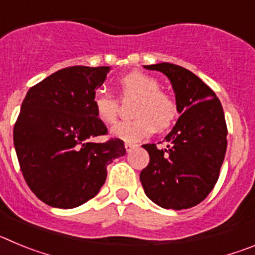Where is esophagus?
<instances>
[{"label": "esophagus", "mask_w": 255, "mask_h": 255, "mask_svg": "<svg viewBox=\"0 0 255 255\" xmlns=\"http://www.w3.org/2000/svg\"><path fill=\"white\" fill-rule=\"evenodd\" d=\"M136 147H138V144L129 143V141H128V143H125V148H126V152H128V153H130L132 149H135Z\"/></svg>", "instance_id": "1"}]
</instances>
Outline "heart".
<instances>
[{
	"label": "heart",
	"mask_w": 255,
	"mask_h": 255,
	"mask_svg": "<svg viewBox=\"0 0 255 255\" xmlns=\"http://www.w3.org/2000/svg\"><path fill=\"white\" fill-rule=\"evenodd\" d=\"M119 85L124 97L138 98L132 120H123L115 124L111 134L125 141H138L155 130L167 129L177 114L176 102L171 96L161 92L157 79L140 71L123 75ZM97 119L105 124H112L117 117L119 102L110 92L98 89L92 98Z\"/></svg>",
	"instance_id": "heart-1"
}]
</instances>
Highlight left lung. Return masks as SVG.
Listing matches in <instances>:
<instances>
[{
	"mask_svg": "<svg viewBox=\"0 0 255 255\" xmlns=\"http://www.w3.org/2000/svg\"><path fill=\"white\" fill-rule=\"evenodd\" d=\"M170 79L179 117L166 135L167 147L144 144L149 163L140 172L144 193L166 209H188L199 204L216 185L227 148L224 108L215 92L195 74L177 65L144 66Z\"/></svg>",
	"mask_w": 255,
	"mask_h": 255,
	"instance_id": "left-lung-1",
	"label": "left lung"
}]
</instances>
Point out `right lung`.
<instances>
[{"label": "right lung", "instance_id": "add662e5", "mask_svg": "<svg viewBox=\"0 0 255 255\" xmlns=\"http://www.w3.org/2000/svg\"><path fill=\"white\" fill-rule=\"evenodd\" d=\"M110 66L61 69L31 87L13 126V145L30 190L55 208L82 206L98 194L107 164L125 155L121 139L94 143L107 128L92 98Z\"/></svg>", "mask_w": 255, "mask_h": 255}]
</instances>
